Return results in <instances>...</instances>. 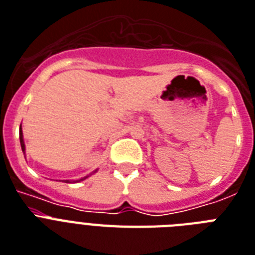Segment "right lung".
Instances as JSON below:
<instances>
[{"instance_id": "1", "label": "right lung", "mask_w": 255, "mask_h": 255, "mask_svg": "<svg viewBox=\"0 0 255 255\" xmlns=\"http://www.w3.org/2000/svg\"><path fill=\"white\" fill-rule=\"evenodd\" d=\"M19 140H20V148H22V152H23V154L24 153H26V145H24V140H23V132H22V124H20V127H19ZM97 171V170H95ZM94 171V173H95ZM94 173H92V174H94ZM92 174H89V175H86V177H84V178H81V179H77V181H69V179H67V183H72V182H73V183H76V182H81V181H85V179H86V178H89L90 177V175Z\"/></svg>"}]
</instances>
